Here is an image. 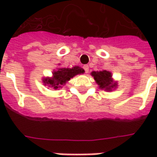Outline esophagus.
<instances>
[{"label":"esophagus","mask_w":157,"mask_h":157,"mask_svg":"<svg viewBox=\"0 0 157 157\" xmlns=\"http://www.w3.org/2000/svg\"><path fill=\"white\" fill-rule=\"evenodd\" d=\"M84 70H85V71H86V73H88V71H89V67H88L87 65H85L84 67Z\"/></svg>","instance_id":"esophagus-1"}]
</instances>
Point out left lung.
<instances>
[{
	"label": "left lung",
	"mask_w": 157,
	"mask_h": 157,
	"mask_svg": "<svg viewBox=\"0 0 157 157\" xmlns=\"http://www.w3.org/2000/svg\"><path fill=\"white\" fill-rule=\"evenodd\" d=\"M92 76L94 80L99 85L100 89H103L106 92H111L113 89L117 86V83L113 82L112 78V73L107 71H93Z\"/></svg>",
	"instance_id": "1"
}]
</instances>
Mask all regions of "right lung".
<instances>
[{"instance_id":"add662e5","label":"right lung","mask_w":157,"mask_h":157,"mask_svg":"<svg viewBox=\"0 0 157 157\" xmlns=\"http://www.w3.org/2000/svg\"><path fill=\"white\" fill-rule=\"evenodd\" d=\"M84 72V69L79 66H74L72 68H58L57 71H53V77L45 78L44 79V83L54 89H57L63 86L67 81H69L74 76Z\"/></svg>"}]
</instances>
